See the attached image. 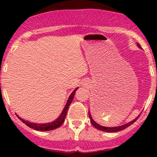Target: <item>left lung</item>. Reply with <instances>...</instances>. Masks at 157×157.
Returning a JSON list of instances; mask_svg holds the SVG:
<instances>
[{
    "mask_svg": "<svg viewBox=\"0 0 157 157\" xmlns=\"http://www.w3.org/2000/svg\"><path fill=\"white\" fill-rule=\"evenodd\" d=\"M137 45H138L139 48H140V45H139V44H137ZM140 115H139L137 117V118H135V119H134L133 121H130V122L127 123V124H124V125H121V126H118V127H112V128H108V127H104V126H102L100 125V124H97L96 122H95L94 121H93V118H92L91 115H90V112H89V117H90V122L92 123V124H93V126H94L95 128H97V129L100 130V131H105V132H116V131H121V130L124 129V128H128V126L131 125L132 124H134V122H135L136 121H137V118L140 117Z\"/></svg>",
    "mask_w": 157,
    "mask_h": 157,
    "instance_id": "left-lung-1",
    "label": "left lung"
}]
</instances>
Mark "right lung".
Returning a JSON list of instances; mask_svg holds the SVG:
<instances>
[{
    "mask_svg": "<svg viewBox=\"0 0 157 157\" xmlns=\"http://www.w3.org/2000/svg\"><path fill=\"white\" fill-rule=\"evenodd\" d=\"M78 89V87L76 88L74 91L72 92V93L71 94V96H69L68 100H67V103H66L65 107H64V109H63L62 112H61V115L57 118L55 121H52V122L50 123H46V124H36V123H31L29 121H26V120L23 119V118H20V117L17 115L18 118H20V120H21L24 124H26L28 127L33 128V129L36 130V131H52V130L56 129V128H59L61 124L64 123V119H65V117L67 115V109L69 108V105H71V103L72 102L73 99H74V94H75L76 91Z\"/></svg>",
    "mask_w": 157,
    "mask_h": 157,
    "instance_id": "right-lung-1",
    "label": "right lung"
}]
</instances>
